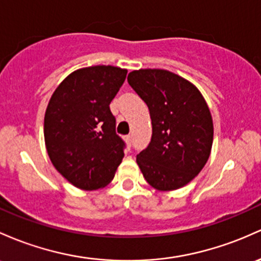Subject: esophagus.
Returning <instances> with one entry per match:
<instances>
[{"instance_id": "1", "label": "esophagus", "mask_w": 261, "mask_h": 261, "mask_svg": "<svg viewBox=\"0 0 261 261\" xmlns=\"http://www.w3.org/2000/svg\"><path fill=\"white\" fill-rule=\"evenodd\" d=\"M125 141H126V144H127L128 147H131V144H133V136L131 135L125 136Z\"/></svg>"}]
</instances>
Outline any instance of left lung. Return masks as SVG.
I'll return each mask as SVG.
<instances>
[{"label":"left lung","mask_w":261,"mask_h":261,"mask_svg":"<svg viewBox=\"0 0 261 261\" xmlns=\"http://www.w3.org/2000/svg\"><path fill=\"white\" fill-rule=\"evenodd\" d=\"M127 82L148 107L152 137L136 162L150 186L173 191L190 183L210 159L213 120L200 91L165 69H140Z\"/></svg>","instance_id":"left-lung-1"}]
</instances>
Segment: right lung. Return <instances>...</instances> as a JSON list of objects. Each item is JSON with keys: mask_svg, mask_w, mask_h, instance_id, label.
I'll return each instance as SVG.
<instances>
[{"mask_svg": "<svg viewBox=\"0 0 261 261\" xmlns=\"http://www.w3.org/2000/svg\"><path fill=\"white\" fill-rule=\"evenodd\" d=\"M127 70L94 65L69 74L48 102L44 141L56 170L80 190L94 191L113 181L124 157L110 102Z\"/></svg>", "mask_w": 261, "mask_h": 261, "instance_id": "obj_1", "label": "right lung"}]
</instances>
